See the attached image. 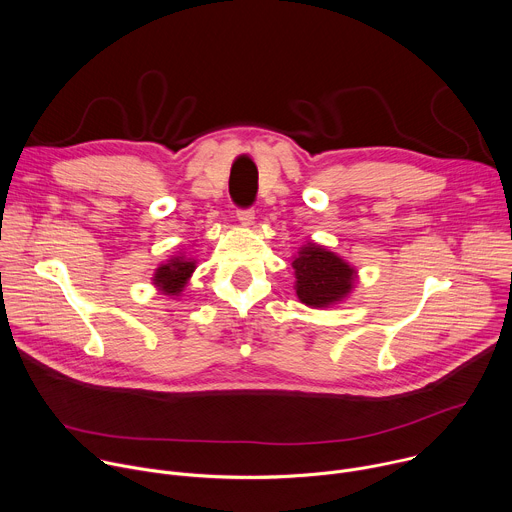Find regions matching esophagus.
<instances>
[{"label": "esophagus", "mask_w": 512, "mask_h": 512, "mask_svg": "<svg viewBox=\"0 0 512 512\" xmlns=\"http://www.w3.org/2000/svg\"><path fill=\"white\" fill-rule=\"evenodd\" d=\"M238 222L242 226H252L254 224V210H238Z\"/></svg>", "instance_id": "1"}]
</instances>
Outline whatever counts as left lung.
Masks as SVG:
<instances>
[{"instance_id":"obj_1","label":"left lung","mask_w":512,"mask_h":512,"mask_svg":"<svg viewBox=\"0 0 512 512\" xmlns=\"http://www.w3.org/2000/svg\"><path fill=\"white\" fill-rule=\"evenodd\" d=\"M292 268L298 300L313 309L343 300L355 286V268L335 252L313 242L300 248Z\"/></svg>"}]
</instances>
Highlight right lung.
Instances as JSON below:
<instances>
[{"mask_svg": "<svg viewBox=\"0 0 512 512\" xmlns=\"http://www.w3.org/2000/svg\"><path fill=\"white\" fill-rule=\"evenodd\" d=\"M195 270V260L185 256H173L155 270L153 284L167 296H179L189 276Z\"/></svg>", "mask_w": 512, "mask_h": 512, "instance_id": "1", "label": "right lung"}]
</instances>
